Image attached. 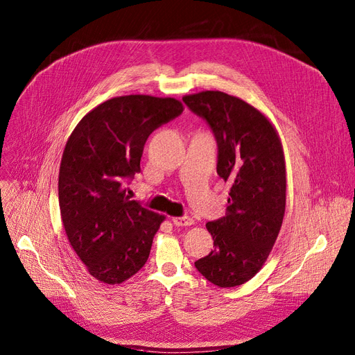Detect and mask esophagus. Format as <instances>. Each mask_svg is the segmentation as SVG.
<instances>
[{"mask_svg":"<svg viewBox=\"0 0 355 355\" xmlns=\"http://www.w3.org/2000/svg\"><path fill=\"white\" fill-rule=\"evenodd\" d=\"M173 223H174V226L181 227V226H191V225H194V220L191 217H189V216H182V217H174Z\"/></svg>","mask_w":355,"mask_h":355,"instance_id":"obj_1","label":"esophagus"}]
</instances>
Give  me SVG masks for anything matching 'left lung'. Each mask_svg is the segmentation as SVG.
<instances>
[{
    "label": "left lung",
    "mask_w": 355,
    "mask_h": 355,
    "mask_svg": "<svg viewBox=\"0 0 355 355\" xmlns=\"http://www.w3.org/2000/svg\"><path fill=\"white\" fill-rule=\"evenodd\" d=\"M217 142V174L232 189L226 216L209 221L214 250L196 269L220 288L253 277L275 245L286 204L285 159L272 123L257 109L218 90L184 96Z\"/></svg>",
    "instance_id": "left-lung-1"
}]
</instances>
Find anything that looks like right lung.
I'll return each mask as SVG.
<instances>
[{
  "label": "right lung",
  "mask_w": 355,
  "mask_h": 355,
  "mask_svg": "<svg viewBox=\"0 0 355 355\" xmlns=\"http://www.w3.org/2000/svg\"><path fill=\"white\" fill-rule=\"evenodd\" d=\"M181 114L173 98H114L90 110L66 144L62 221L73 250L101 282L122 284L146 263L164 216L129 200L125 185L141 171L148 137Z\"/></svg>",
  "instance_id": "obj_1"
}]
</instances>
